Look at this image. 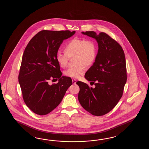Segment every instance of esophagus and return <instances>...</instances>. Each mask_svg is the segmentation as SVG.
<instances>
[{
	"label": "esophagus",
	"mask_w": 149,
	"mask_h": 149,
	"mask_svg": "<svg viewBox=\"0 0 149 149\" xmlns=\"http://www.w3.org/2000/svg\"><path fill=\"white\" fill-rule=\"evenodd\" d=\"M72 83H73V84H76V82H77V80H76V79H73L72 80Z\"/></svg>",
	"instance_id": "34e87169"
}]
</instances>
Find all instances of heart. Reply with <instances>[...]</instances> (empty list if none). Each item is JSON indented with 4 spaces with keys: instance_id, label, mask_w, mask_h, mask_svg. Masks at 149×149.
<instances>
[{
    "instance_id": "b5f03b06",
    "label": "heart",
    "mask_w": 149,
    "mask_h": 149,
    "mask_svg": "<svg viewBox=\"0 0 149 149\" xmlns=\"http://www.w3.org/2000/svg\"><path fill=\"white\" fill-rule=\"evenodd\" d=\"M65 53L57 52L56 60L61 68L67 67L69 57L76 55V64L74 67L67 69L64 74L68 77L78 78L85 73V66H90L95 61L97 55L96 44L92 40L74 38L65 45Z\"/></svg>"
}]
</instances>
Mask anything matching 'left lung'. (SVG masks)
Returning a JSON list of instances; mask_svg holds the SVG:
<instances>
[{
  "label": "left lung",
  "instance_id": "obj_1",
  "mask_svg": "<svg viewBox=\"0 0 149 149\" xmlns=\"http://www.w3.org/2000/svg\"><path fill=\"white\" fill-rule=\"evenodd\" d=\"M81 33L94 38L98 49L95 62L85 76L95 87L77 81L80 88L78 100L86 111L101 116L112 110L122 97L127 81L125 53L120 45L104 32Z\"/></svg>",
  "mask_w": 149,
  "mask_h": 149
}]
</instances>
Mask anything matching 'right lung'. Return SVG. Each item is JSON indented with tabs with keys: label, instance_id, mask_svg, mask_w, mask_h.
I'll return each mask as SVG.
<instances>
[{
	"label": "right lung",
	"instance_id": "add662e5",
	"mask_svg": "<svg viewBox=\"0 0 149 149\" xmlns=\"http://www.w3.org/2000/svg\"><path fill=\"white\" fill-rule=\"evenodd\" d=\"M76 31L42 30L32 38L23 54L19 82L26 106L36 114L45 115L62 101L72 84L70 77L62 76L56 55L63 41ZM59 79L49 85L51 79Z\"/></svg>",
	"mask_w": 149,
	"mask_h": 149
}]
</instances>
